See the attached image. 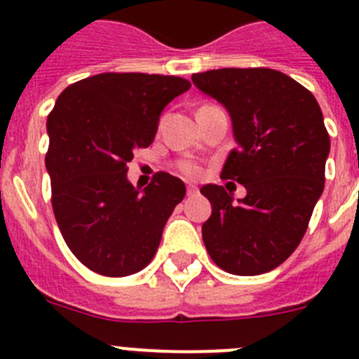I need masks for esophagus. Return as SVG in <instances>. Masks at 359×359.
<instances>
[{
    "mask_svg": "<svg viewBox=\"0 0 359 359\" xmlns=\"http://www.w3.org/2000/svg\"><path fill=\"white\" fill-rule=\"evenodd\" d=\"M198 194H199V190L196 189L194 185L187 187V196H189V198H194V196H198Z\"/></svg>",
    "mask_w": 359,
    "mask_h": 359,
    "instance_id": "obj_1",
    "label": "esophagus"
}]
</instances>
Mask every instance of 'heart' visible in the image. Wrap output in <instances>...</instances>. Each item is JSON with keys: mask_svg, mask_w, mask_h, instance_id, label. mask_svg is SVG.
<instances>
[{"mask_svg": "<svg viewBox=\"0 0 359 359\" xmlns=\"http://www.w3.org/2000/svg\"><path fill=\"white\" fill-rule=\"evenodd\" d=\"M203 107H207V106H203ZM176 167H177V170L183 174V176L190 177V180H196V177L201 176V172H203L201 165L194 160H180L176 163Z\"/></svg>", "mask_w": 359, "mask_h": 359, "instance_id": "heart-1", "label": "heart"}]
</instances>
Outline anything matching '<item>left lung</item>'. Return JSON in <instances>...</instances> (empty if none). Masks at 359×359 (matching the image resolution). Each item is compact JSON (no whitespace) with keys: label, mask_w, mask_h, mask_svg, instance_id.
Segmentation results:
<instances>
[{"label":"left lung","mask_w":359,"mask_h":359,"mask_svg":"<svg viewBox=\"0 0 359 359\" xmlns=\"http://www.w3.org/2000/svg\"><path fill=\"white\" fill-rule=\"evenodd\" d=\"M192 82L223 104L237 149L221 170L246 196L233 201L221 185H205L212 205L203 243L233 275L271 271L297 250L323 192L331 140L316 98L286 73L269 68H221Z\"/></svg>","instance_id":"1"}]
</instances>
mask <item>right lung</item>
Returning a JSON list of instances; mask_svg holds the SVG:
<instances>
[{
    "mask_svg": "<svg viewBox=\"0 0 359 359\" xmlns=\"http://www.w3.org/2000/svg\"><path fill=\"white\" fill-rule=\"evenodd\" d=\"M187 79L98 73L68 86L48 115L46 169L52 207L68 248L91 271L128 277L156 253L185 183L156 172L144 190L128 182L136 149L152 144L165 106Z\"/></svg>",
    "mask_w": 359,
    "mask_h": 359,
    "instance_id": "right-lung-1",
    "label": "right lung"
}]
</instances>
